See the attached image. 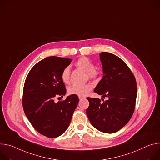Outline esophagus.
<instances>
[{"label": "esophagus", "mask_w": 160, "mask_h": 160, "mask_svg": "<svg viewBox=\"0 0 160 160\" xmlns=\"http://www.w3.org/2000/svg\"><path fill=\"white\" fill-rule=\"evenodd\" d=\"M79 100H82V99H84V98H85V97L80 96V97H79Z\"/></svg>", "instance_id": "34e87169"}]
</instances>
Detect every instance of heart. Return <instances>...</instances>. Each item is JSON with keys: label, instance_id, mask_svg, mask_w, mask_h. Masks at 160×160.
<instances>
[{"label": "heart", "instance_id": "1", "mask_svg": "<svg viewBox=\"0 0 160 160\" xmlns=\"http://www.w3.org/2000/svg\"><path fill=\"white\" fill-rule=\"evenodd\" d=\"M76 66L80 69L87 72L88 76L91 78H95L97 76V71L95 70V67L94 63L86 57L80 58L76 62ZM61 78L62 81L65 84H68L70 81V71L69 67H65L61 74ZM92 85L90 84H74L69 87L68 93L70 95L78 96H86L92 90Z\"/></svg>", "mask_w": 160, "mask_h": 160}]
</instances>
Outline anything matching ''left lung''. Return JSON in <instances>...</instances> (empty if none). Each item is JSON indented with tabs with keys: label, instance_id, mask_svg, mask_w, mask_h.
Instances as JSON below:
<instances>
[{
	"label": "left lung",
	"instance_id": "obj_1",
	"mask_svg": "<svg viewBox=\"0 0 160 160\" xmlns=\"http://www.w3.org/2000/svg\"><path fill=\"white\" fill-rule=\"evenodd\" d=\"M99 56L103 76L94 92L108 100L102 103L99 98L87 97L90 105L86 114L96 129L113 133L126 125L133 115L137 83L130 69L118 57L108 52H102Z\"/></svg>",
	"mask_w": 160,
	"mask_h": 160
}]
</instances>
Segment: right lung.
<instances>
[{"label": "right lung", "mask_w": 160, "mask_h": 160, "mask_svg": "<svg viewBox=\"0 0 160 160\" xmlns=\"http://www.w3.org/2000/svg\"><path fill=\"white\" fill-rule=\"evenodd\" d=\"M71 61L47 57L32 68L25 82L22 101L25 114L33 128L49 138L58 137L67 130L79 101L78 95H70L63 101L55 102L66 93L61 74Z\"/></svg>", "instance_id": "1"}]
</instances>
